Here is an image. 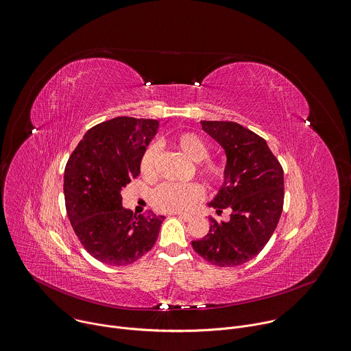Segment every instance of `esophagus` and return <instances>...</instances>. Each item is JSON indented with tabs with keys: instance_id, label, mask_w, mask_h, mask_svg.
Here are the masks:
<instances>
[{
	"instance_id": "esophagus-1",
	"label": "esophagus",
	"mask_w": 351,
	"mask_h": 351,
	"mask_svg": "<svg viewBox=\"0 0 351 351\" xmlns=\"http://www.w3.org/2000/svg\"><path fill=\"white\" fill-rule=\"evenodd\" d=\"M178 215V218H181L182 221H185V222H189V221H192V215L191 214H177Z\"/></svg>"
}]
</instances>
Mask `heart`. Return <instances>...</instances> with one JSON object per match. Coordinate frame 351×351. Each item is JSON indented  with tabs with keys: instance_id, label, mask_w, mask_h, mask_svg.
Wrapping results in <instances>:
<instances>
[{
	"instance_id": "b5f03b06",
	"label": "heart",
	"mask_w": 351,
	"mask_h": 351,
	"mask_svg": "<svg viewBox=\"0 0 351 351\" xmlns=\"http://www.w3.org/2000/svg\"><path fill=\"white\" fill-rule=\"evenodd\" d=\"M169 144L188 159L196 162L197 174L210 185L219 186L225 182L228 177L226 165L217 158L208 156L210 147L199 134L180 132L169 138ZM156 147L148 145L140 158V173L148 181L156 177ZM202 196L203 188L197 182H165L152 192V206L163 213H181L192 208Z\"/></svg>"
}]
</instances>
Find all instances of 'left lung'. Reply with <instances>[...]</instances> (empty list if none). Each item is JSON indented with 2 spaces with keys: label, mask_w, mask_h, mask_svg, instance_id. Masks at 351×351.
<instances>
[{
  "label": "left lung",
  "mask_w": 351,
  "mask_h": 351,
  "mask_svg": "<svg viewBox=\"0 0 351 351\" xmlns=\"http://www.w3.org/2000/svg\"><path fill=\"white\" fill-rule=\"evenodd\" d=\"M202 128L226 152L228 177L210 207L230 208V219L210 217V230L193 250L219 267L243 265L271 237L284 204V171L266 141L236 122L202 121Z\"/></svg>",
  "instance_id": "8db88e82"
}]
</instances>
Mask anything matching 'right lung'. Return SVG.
<instances>
[{
    "label": "right lung",
    "mask_w": 351,
    "mask_h": 351,
    "mask_svg": "<svg viewBox=\"0 0 351 351\" xmlns=\"http://www.w3.org/2000/svg\"><path fill=\"white\" fill-rule=\"evenodd\" d=\"M155 119L118 117L86 132L64 169V200L84 248L110 266H126L155 244L165 217L122 207V188L140 176V158L155 136Z\"/></svg>",
    "instance_id": "add662e5"
}]
</instances>
